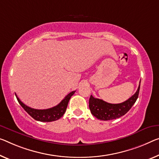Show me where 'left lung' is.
<instances>
[{
    "label": "left lung",
    "instance_id": "left-lung-1",
    "mask_svg": "<svg viewBox=\"0 0 159 159\" xmlns=\"http://www.w3.org/2000/svg\"><path fill=\"white\" fill-rule=\"evenodd\" d=\"M140 83L137 91L132 97L120 104H110L91 95L89 101V107L92 115L100 120L108 121L122 116L127 113L135 103L139 97Z\"/></svg>",
    "mask_w": 159,
    "mask_h": 159
}]
</instances>
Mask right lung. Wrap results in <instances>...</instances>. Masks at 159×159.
Here are the masks:
<instances>
[{
	"label": "right lung",
	"mask_w": 159,
	"mask_h": 159,
	"mask_svg": "<svg viewBox=\"0 0 159 159\" xmlns=\"http://www.w3.org/2000/svg\"><path fill=\"white\" fill-rule=\"evenodd\" d=\"M75 91H72L68 94L66 96L64 99L61 101L60 103L58 104L57 106L53 107L52 108L47 109H33L31 107H29L23 104L20 99L18 98L16 94V97L19 104L21 105V107L25 109V111L28 113L29 115L31 116L34 119L37 121H43V122H50L53 121H56L59 119L63 116L65 112L67 109L68 102H69L70 98L73 94H75Z\"/></svg>",
	"instance_id": "obj_1"
}]
</instances>
